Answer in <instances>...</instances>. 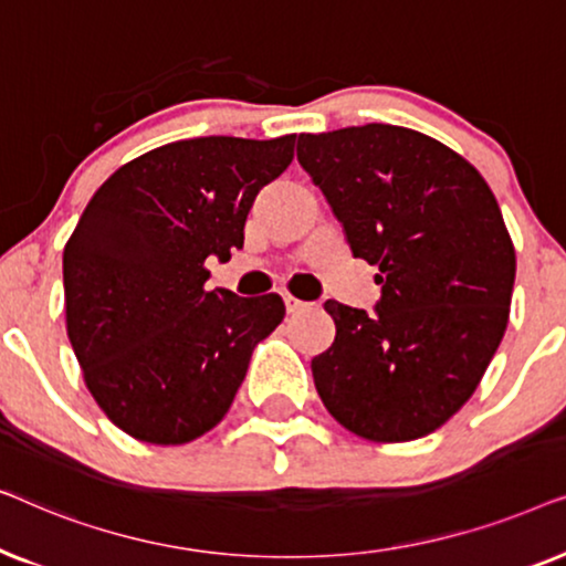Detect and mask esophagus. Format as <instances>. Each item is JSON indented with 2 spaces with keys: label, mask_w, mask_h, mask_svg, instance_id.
<instances>
[{
  "label": "esophagus",
  "mask_w": 566,
  "mask_h": 566,
  "mask_svg": "<svg viewBox=\"0 0 566 566\" xmlns=\"http://www.w3.org/2000/svg\"><path fill=\"white\" fill-rule=\"evenodd\" d=\"M283 301H285V308H289V314H296V312H301V308L308 306V304H304V301H298L293 296H283Z\"/></svg>",
  "instance_id": "esophagus-1"
}]
</instances>
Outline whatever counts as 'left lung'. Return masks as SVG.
<instances>
[{
	"label": "left lung",
	"instance_id": "left-lung-1",
	"mask_svg": "<svg viewBox=\"0 0 566 566\" xmlns=\"http://www.w3.org/2000/svg\"><path fill=\"white\" fill-rule=\"evenodd\" d=\"M298 161L376 265V316L327 301L337 335L312 360L327 412L374 443L430 436L476 391L505 335L515 247L497 198L461 154L368 123L301 134Z\"/></svg>",
	"mask_w": 566,
	"mask_h": 566
}]
</instances>
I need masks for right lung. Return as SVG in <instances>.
<instances>
[{
  "label": "right lung",
  "mask_w": 566,
  "mask_h": 566,
  "mask_svg": "<svg viewBox=\"0 0 566 566\" xmlns=\"http://www.w3.org/2000/svg\"><path fill=\"white\" fill-rule=\"evenodd\" d=\"M296 136L172 142L107 177L64 247L66 335L115 428L190 443L229 412L252 350L285 316L277 293L208 291V258L244 244L258 192Z\"/></svg>",
  "instance_id": "add662e5"
}]
</instances>
